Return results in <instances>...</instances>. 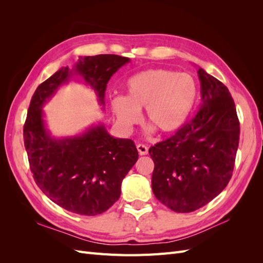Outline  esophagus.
I'll list each match as a JSON object with an SVG mask.
<instances>
[{
    "label": "esophagus",
    "instance_id": "1",
    "mask_svg": "<svg viewBox=\"0 0 263 263\" xmlns=\"http://www.w3.org/2000/svg\"><path fill=\"white\" fill-rule=\"evenodd\" d=\"M137 150H138V153H139L140 156H145V155L148 154V147L145 146V145H141V144L137 145Z\"/></svg>",
    "mask_w": 263,
    "mask_h": 263
}]
</instances>
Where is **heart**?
<instances>
[{
    "instance_id": "1",
    "label": "heart",
    "mask_w": 263,
    "mask_h": 263,
    "mask_svg": "<svg viewBox=\"0 0 263 263\" xmlns=\"http://www.w3.org/2000/svg\"><path fill=\"white\" fill-rule=\"evenodd\" d=\"M125 97L110 101L118 124L130 130L140 121L139 110L145 108L148 133L156 129L163 135L178 132L186 123L197 97L192 76L166 69H148L126 82Z\"/></svg>"
}]
</instances>
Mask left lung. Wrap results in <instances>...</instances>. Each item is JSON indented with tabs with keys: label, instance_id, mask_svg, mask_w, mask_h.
<instances>
[{
	"label": "left lung",
	"instance_id": "obj_1",
	"mask_svg": "<svg viewBox=\"0 0 263 263\" xmlns=\"http://www.w3.org/2000/svg\"><path fill=\"white\" fill-rule=\"evenodd\" d=\"M201 106L172 137L149 148L155 162L151 187L177 213L203 208L232 178L239 144V121L227 87L202 68Z\"/></svg>",
	"mask_w": 263,
	"mask_h": 263
}]
</instances>
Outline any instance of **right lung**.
Here are the masks:
<instances>
[{
	"instance_id": "obj_1",
	"label": "right lung",
	"mask_w": 263,
	"mask_h": 263,
	"mask_svg": "<svg viewBox=\"0 0 263 263\" xmlns=\"http://www.w3.org/2000/svg\"><path fill=\"white\" fill-rule=\"evenodd\" d=\"M130 61L117 54L79 57L72 69L60 68L39 85L31 98L24 125V144L36 184L69 212L95 216L121 196L124 178L138 160L134 141L115 138L102 123L68 137H54L47 127L44 105L74 76L94 91L104 109L109 79Z\"/></svg>"
}]
</instances>
